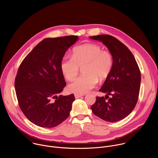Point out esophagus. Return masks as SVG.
I'll return each mask as SVG.
<instances>
[{"mask_svg": "<svg viewBox=\"0 0 158 158\" xmlns=\"http://www.w3.org/2000/svg\"><path fill=\"white\" fill-rule=\"evenodd\" d=\"M74 96H75V98H76V99H78V98H81V97H82V96H83L82 95H81V94H76Z\"/></svg>", "mask_w": 158, "mask_h": 158, "instance_id": "esophagus-1", "label": "esophagus"}]
</instances>
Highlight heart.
<instances>
[{
    "mask_svg": "<svg viewBox=\"0 0 158 158\" xmlns=\"http://www.w3.org/2000/svg\"><path fill=\"white\" fill-rule=\"evenodd\" d=\"M113 66L111 53L96 44H85L73 50L72 57L64 56L60 62V69L66 80L74 81L80 69L83 75L68 86V90L77 94L91 91L98 80L102 81L109 75Z\"/></svg>",
    "mask_w": 158,
    "mask_h": 158,
    "instance_id": "obj_1",
    "label": "heart"
}]
</instances>
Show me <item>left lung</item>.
<instances>
[{
  "instance_id": "8db88e82",
  "label": "left lung",
  "mask_w": 158,
  "mask_h": 158,
  "mask_svg": "<svg viewBox=\"0 0 158 158\" xmlns=\"http://www.w3.org/2000/svg\"><path fill=\"white\" fill-rule=\"evenodd\" d=\"M90 38L101 41L113 58L111 72L99 89L107 95L97 96L91 108L96 116L106 121H119L127 117L137 104L141 84L139 66L130 50L116 37L104 34Z\"/></svg>"
}]
</instances>
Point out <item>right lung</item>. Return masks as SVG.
<instances>
[{"label": "right lung", "mask_w": 158, "mask_h": 158, "mask_svg": "<svg viewBox=\"0 0 158 158\" xmlns=\"http://www.w3.org/2000/svg\"><path fill=\"white\" fill-rule=\"evenodd\" d=\"M77 39V35L45 39L19 65L14 82L19 106L38 126L56 127L69 115L74 95L57 96L66 85L60 62Z\"/></svg>", "instance_id": "1"}]
</instances>
